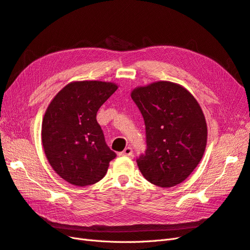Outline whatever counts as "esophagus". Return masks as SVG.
Returning a JSON list of instances; mask_svg holds the SVG:
<instances>
[{"mask_svg": "<svg viewBox=\"0 0 250 250\" xmlns=\"http://www.w3.org/2000/svg\"><path fill=\"white\" fill-rule=\"evenodd\" d=\"M132 152H133V150H132L131 147H126L122 151V152H120V155H122V156H131Z\"/></svg>", "mask_w": 250, "mask_h": 250, "instance_id": "esophagus-1", "label": "esophagus"}]
</instances>
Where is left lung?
Wrapping results in <instances>:
<instances>
[{"label":"left lung","instance_id":"1","mask_svg":"<svg viewBox=\"0 0 250 250\" xmlns=\"http://www.w3.org/2000/svg\"><path fill=\"white\" fill-rule=\"evenodd\" d=\"M145 122V153L137 163L143 176L157 187H174L201 161L208 128L200 105L176 83L158 81L132 90Z\"/></svg>","mask_w":250,"mask_h":250}]
</instances>
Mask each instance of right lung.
I'll return each mask as SVG.
<instances>
[{
    "mask_svg": "<svg viewBox=\"0 0 250 250\" xmlns=\"http://www.w3.org/2000/svg\"><path fill=\"white\" fill-rule=\"evenodd\" d=\"M117 88L110 82H72L54 97L44 113V153L54 171L71 185L98 183L117 156L107 146L96 119L102 104Z\"/></svg>",
    "mask_w": 250,
    "mask_h": 250,
    "instance_id": "1",
    "label": "right lung"
}]
</instances>
